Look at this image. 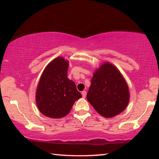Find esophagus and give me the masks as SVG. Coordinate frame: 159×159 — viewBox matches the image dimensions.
<instances>
[{"label":"esophagus","mask_w":159,"mask_h":159,"mask_svg":"<svg viewBox=\"0 0 159 159\" xmlns=\"http://www.w3.org/2000/svg\"><path fill=\"white\" fill-rule=\"evenodd\" d=\"M81 94H82V95H83V98H85V97H86V91H83V92L81 93Z\"/></svg>","instance_id":"34e87169"}]
</instances>
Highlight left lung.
Listing matches in <instances>:
<instances>
[{
	"mask_svg": "<svg viewBox=\"0 0 159 159\" xmlns=\"http://www.w3.org/2000/svg\"><path fill=\"white\" fill-rule=\"evenodd\" d=\"M87 99L96 111L105 118H112L124 111L130 100V92L117 67L104 62L95 70Z\"/></svg>",
	"mask_w": 159,
	"mask_h": 159,
	"instance_id": "left-lung-1",
	"label": "left lung"
}]
</instances>
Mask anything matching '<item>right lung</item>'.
Here are the masks:
<instances>
[{"mask_svg":"<svg viewBox=\"0 0 159 159\" xmlns=\"http://www.w3.org/2000/svg\"><path fill=\"white\" fill-rule=\"evenodd\" d=\"M69 61L54 59L45 67L40 78L36 102L41 114L51 118H60L69 114L74 102L82 95L73 80L67 78Z\"/></svg>","mask_w":159,"mask_h":159,"instance_id":"1","label":"right lung"}]
</instances>
